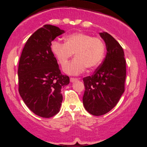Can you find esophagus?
<instances>
[{
    "instance_id": "1",
    "label": "esophagus",
    "mask_w": 147,
    "mask_h": 147,
    "mask_svg": "<svg viewBox=\"0 0 147 147\" xmlns=\"http://www.w3.org/2000/svg\"><path fill=\"white\" fill-rule=\"evenodd\" d=\"M70 82L74 83V82H76V81H78V79H77V78H72V77H71L70 79Z\"/></svg>"
}]
</instances>
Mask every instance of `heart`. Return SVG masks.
Segmentation results:
<instances>
[{"instance_id": "b5f03b06", "label": "heart", "mask_w": 147, "mask_h": 147, "mask_svg": "<svg viewBox=\"0 0 147 147\" xmlns=\"http://www.w3.org/2000/svg\"><path fill=\"white\" fill-rule=\"evenodd\" d=\"M64 40V43L53 40L51 50L62 66L67 64L75 53V58L64 68V72L68 75H79L86 68L90 70L95 69L102 61L105 45L101 38L78 32L68 35Z\"/></svg>"}]
</instances>
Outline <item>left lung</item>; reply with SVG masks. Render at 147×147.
Returning a JSON list of instances; mask_svg holds the SVG:
<instances>
[{
	"label": "left lung",
	"instance_id": "8db88e82",
	"mask_svg": "<svg viewBox=\"0 0 147 147\" xmlns=\"http://www.w3.org/2000/svg\"><path fill=\"white\" fill-rule=\"evenodd\" d=\"M105 42L107 55L94 75L83 78V103L88 113L100 116L118 103L125 91L126 62L119 43L109 33L100 32Z\"/></svg>",
	"mask_w": 147,
	"mask_h": 147
}]
</instances>
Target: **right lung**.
Returning <instances> with one entry per match:
<instances>
[{
	"mask_svg": "<svg viewBox=\"0 0 147 147\" xmlns=\"http://www.w3.org/2000/svg\"><path fill=\"white\" fill-rule=\"evenodd\" d=\"M63 33L58 27L44 25L30 36L20 59L19 93L30 110L41 117H51L60 111L61 90L70 83L51 50V42Z\"/></svg>",
	"mask_w": 147,
	"mask_h": 147,
	"instance_id": "obj_1",
	"label": "right lung"
}]
</instances>
